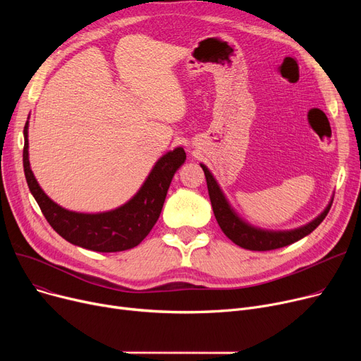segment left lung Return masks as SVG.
I'll use <instances>...</instances> for the list:
<instances>
[{
	"label": "left lung",
	"instance_id": "8db88e82",
	"mask_svg": "<svg viewBox=\"0 0 361 361\" xmlns=\"http://www.w3.org/2000/svg\"><path fill=\"white\" fill-rule=\"evenodd\" d=\"M200 166L203 168L206 184H207V192H209V197L212 203V209L221 226V230L233 243H235L243 249L255 250V252H268V250L286 247V245H290L301 240L302 237L309 235L313 230H316L319 224L325 219L332 206L334 199L326 206V209L316 219L306 224L305 226H300V228H295L291 231H264L260 228H255V226L244 222L233 211V207L230 206L228 200L225 199L216 180L211 174V171L207 169L203 164H200Z\"/></svg>",
	"mask_w": 361,
	"mask_h": 361
}]
</instances>
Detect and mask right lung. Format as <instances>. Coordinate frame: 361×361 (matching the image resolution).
Segmentation results:
<instances>
[{
  "label": "right lung",
  "mask_w": 361,
  "mask_h": 361,
  "mask_svg": "<svg viewBox=\"0 0 361 361\" xmlns=\"http://www.w3.org/2000/svg\"><path fill=\"white\" fill-rule=\"evenodd\" d=\"M27 127L29 121L23 130L25 177L30 193L52 228L68 243L101 253L123 252L140 244L161 215L171 180L185 161L184 149L176 147L165 154L152 168L140 190L117 209L102 214H79L52 202L37 184L29 162Z\"/></svg>",
  "instance_id": "obj_1"
}]
</instances>
